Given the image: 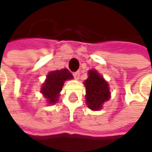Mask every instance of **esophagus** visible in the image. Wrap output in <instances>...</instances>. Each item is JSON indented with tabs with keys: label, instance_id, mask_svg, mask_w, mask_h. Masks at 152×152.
I'll return each instance as SVG.
<instances>
[{
	"label": "esophagus",
	"instance_id": "obj_1",
	"mask_svg": "<svg viewBox=\"0 0 152 152\" xmlns=\"http://www.w3.org/2000/svg\"><path fill=\"white\" fill-rule=\"evenodd\" d=\"M73 75H74V77H75V79H78V78H79V77H80V72H79V71L75 72V73L73 74Z\"/></svg>",
	"mask_w": 152,
	"mask_h": 152
}]
</instances>
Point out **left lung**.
Wrapping results in <instances>:
<instances>
[{
    "label": "left lung",
    "mask_w": 152,
    "mask_h": 152,
    "mask_svg": "<svg viewBox=\"0 0 152 152\" xmlns=\"http://www.w3.org/2000/svg\"><path fill=\"white\" fill-rule=\"evenodd\" d=\"M88 78L84 82L86 89V103L93 110H101L110 97L108 83L95 70H90Z\"/></svg>",
    "instance_id": "8db88e82"
}]
</instances>
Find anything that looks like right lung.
<instances>
[{
  "mask_svg": "<svg viewBox=\"0 0 152 152\" xmlns=\"http://www.w3.org/2000/svg\"><path fill=\"white\" fill-rule=\"evenodd\" d=\"M73 75L68 69H61L50 72L47 75L45 83L42 87V94L47 99L50 104L56 103L59 96V92L62 89L64 82L68 79H72Z\"/></svg>",
  "mask_w": 152,
  "mask_h": 152,
  "instance_id": "add662e5",
  "label": "right lung"
}]
</instances>
